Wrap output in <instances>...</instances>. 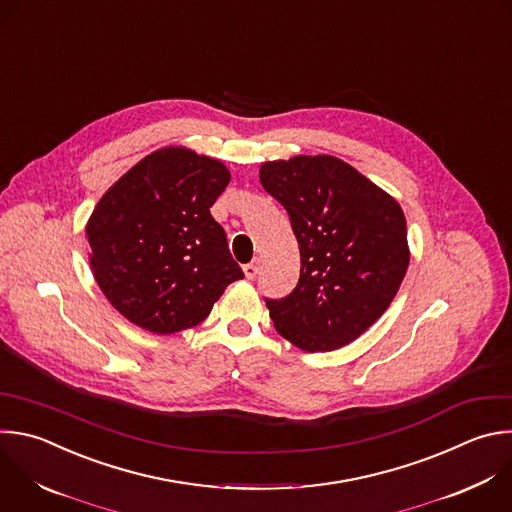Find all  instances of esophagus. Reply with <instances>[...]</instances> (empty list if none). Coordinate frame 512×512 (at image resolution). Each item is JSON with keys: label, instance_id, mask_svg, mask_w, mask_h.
<instances>
[{"label": "esophagus", "instance_id": "34e87169", "mask_svg": "<svg viewBox=\"0 0 512 512\" xmlns=\"http://www.w3.org/2000/svg\"><path fill=\"white\" fill-rule=\"evenodd\" d=\"M243 271H245L247 279H255L257 271H259V265L257 263H247V265H243Z\"/></svg>", "mask_w": 512, "mask_h": 512}]
</instances>
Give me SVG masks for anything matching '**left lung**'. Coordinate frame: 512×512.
Here are the masks:
<instances>
[{
  "label": "left lung",
  "instance_id": "left-lung-1",
  "mask_svg": "<svg viewBox=\"0 0 512 512\" xmlns=\"http://www.w3.org/2000/svg\"><path fill=\"white\" fill-rule=\"evenodd\" d=\"M299 243L295 289L265 299L275 329L303 352L358 339L390 307L410 263L406 219L388 193L329 154L263 162Z\"/></svg>",
  "mask_w": 512,
  "mask_h": 512
}]
</instances>
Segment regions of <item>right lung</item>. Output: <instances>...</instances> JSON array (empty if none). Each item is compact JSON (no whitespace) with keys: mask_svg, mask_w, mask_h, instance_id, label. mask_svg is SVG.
<instances>
[{"mask_svg":"<svg viewBox=\"0 0 512 512\" xmlns=\"http://www.w3.org/2000/svg\"><path fill=\"white\" fill-rule=\"evenodd\" d=\"M229 168L185 146L144 156L98 201L86 225L90 267L106 299L134 325L175 333L199 325L243 279L211 207Z\"/></svg>","mask_w":512,"mask_h":512,"instance_id":"right-lung-1","label":"right lung"}]
</instances>
